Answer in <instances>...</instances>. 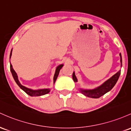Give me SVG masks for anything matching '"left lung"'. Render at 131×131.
<instances>
[{"label": "left lung", "instance_id": "1", "mask_svg": "<svg viewBox=\"0 0 131 131\" xmlns=\"http://www.w3.org/2000/svg\"><path fill=\"white\" fill-rule=\"evenodd\" d=\"M120 56V61H121V67H122V57L121 54L119 53ZM121 74V70L117 71L116 74H114L110 79L106 80L105 82L103 83L100 86L95 88L92 90H84V89H80V91L81 92L84 96H87L89 97H92V98H99L101 96L105 94L106 93L109 92L110 90H112L116 83H117L118 80L119 76ZM73 80L74 82H78L77 78L76 77L75 73L73 72Z\"/></svg>", "mask_w": 131, "mask_h": 131}]
</instances>
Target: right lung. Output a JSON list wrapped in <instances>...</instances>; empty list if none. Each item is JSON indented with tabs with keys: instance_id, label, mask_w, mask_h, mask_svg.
I'll list each match as a JSON object with an SVG mask.
<instances>
[{
	"instance_id": "1",
	"label": "right lung",
	"mask_w": 131,
	"mask_h": 131,
	"mask_svg": "<svg viewBox=\"0 0 131 131\" xmlns=\"http://www.w3.org/2000/svg\"><path fill=\"white\" fill-rule=\"evenodd\" d=\"M12 49L11 50L10 54V59L11 58V56H12ZM10 71L12 73V77L14 78V80L16 82L17 85L18 86L21 90L24 91H25L27 94H28L30 96H42L45 95V94H48V93L50 91V88H45V89H38V90H32V89L28 88L24 86L21 85V83H20L19 80L18 79V76H17V74L16 72L15 71V70L13 68L12 64H11L10 62ZM63 67V64H61L60 65H58V67H57L55 70V73H54V77H53V84L55 83L56 80H57V78H58V76L59 74V73H60V70H61V68Z\"/></svg>"
}]
</instances>
